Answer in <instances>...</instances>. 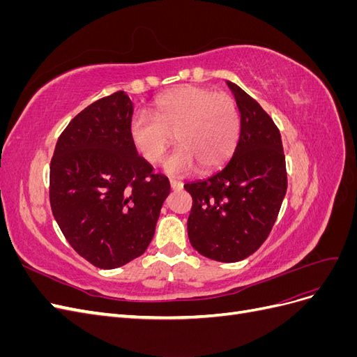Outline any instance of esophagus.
Returning <instances> with one entry per match:
<instances>
[{
	"label": "esophagus",
	"mask_w": 357,
	"mask_h": 357,
	"mask_svg": "<svg viewBox=\"0 0 357 357\" xmlns=\"http://www.w3.org/2000/svg\"><path fill=\"white\" fill-rule=\"evenodd\" d=\"M169 185H171V189H172V190H180V189H183V183L178 181V180H174V178H169Z\"/></svg>",
	"instance_id": "esophagus-1"
}]
</instances>
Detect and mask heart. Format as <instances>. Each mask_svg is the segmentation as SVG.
Listing matches in <instances>:
<instances>
[{
    "mask_svg": "<svg viewBox=\"0 0 357 357\" xmlns=\"http://www.w3.org/2000/svg\"><path fill=\"white\" fill-rule=\"evenodd\" d=\"M152 114L135 112L128 122V137L144 160L159 164L176 134L180 147L165 168L185 174L197 168H219L232 155L240 135V114L225 92L201 86H180L153 102Z\"/></svg>",
    "mask_w": 357,
    "mask_h": 357,
    "instance_id": "obj_1",
    "label": "heart"
}]
</instances>
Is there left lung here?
<instances>
[{
    "instance_id": "left-lung-1",
    "label": "left lung",
    "mask_w": 357,
    "mask_h": 357,
    "mask_svg": "<svg viewBox=\"0 0 357 357\" xmlns=\"http://www.w3.org/2000/svg\"><path fill=\"white\" fill-rule=\"evenodd\" d=\"M241 116L235 152L214 176L186 183L192 197V247L219 262L255 253L271 232L287 190L282 135L274 121L240 86L228 82Z\"/></svg>"
}]
</instances>
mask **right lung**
Masks as SVG:
<instances>
[{"mask_svg":"<svg viewBox=\"0 0 357 357\" xmlns=\"http://www.w3.org/2000/svg\"><path fill=\"white\" fill-rule=\"evenodd\" d=\"M132 102L123 91L86 107L63 129L50 160L53 218L93 266L113 269L142 256L169 193L129 142Z\"/></svg>","mask_w":357,"mask_h":357,"instance_id":"right-lung-1","label":"right lung"}]
</instances>
